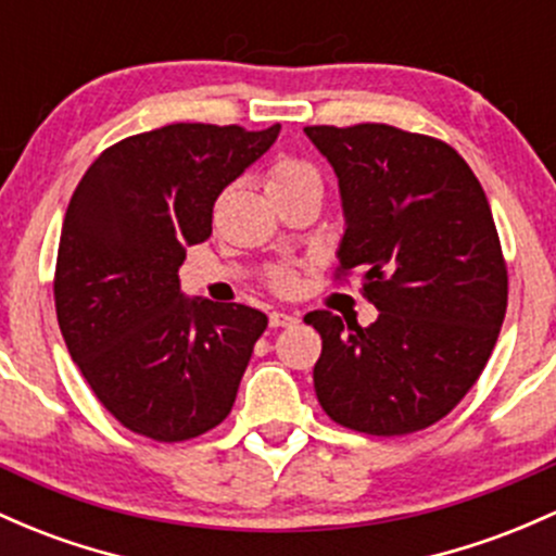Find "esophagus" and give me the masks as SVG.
Returning <instances> with one entry per match:
<instances>
[{
	"label": "esophagus",
	"mask_w": 556,
	"mask_h": 556,
	"mask_svg": "<svg viewBox=\"0 0 556 556\" xmlns=\"http://www.w3.org/2000/svg\"><path fill=\"white\" fill-rule=\"evenodd\" d=\"M298 321L295 314H285V311H271L268 314V325L271 327H292Z\"/></svg>",
	"instance_id": "34e87169"
}]
</instances>
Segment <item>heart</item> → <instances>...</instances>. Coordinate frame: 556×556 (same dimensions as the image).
<instances>
[{"label": "heart", "instance_id": "1", "mask_svg": "<svg viewBox=\"0 0 556 556\" xmlns=\"http://www.w3.org/2000/svg\"><path fill=\"white\" fill-rule=\"evenodd\" d=\"M306 185H319L321 179L316 174V168L306 161H298V157H279L266 174V189L268 194H279V192H290V189L306 187ZM274 290H290L292 282H295V274L290 268H274L271 277H268Z\"/></svg>", "mask_w": 556, "mask_h": 556}]
</instances>
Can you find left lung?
<instances>
[{"mask_svg": "<svg viewBox=\"0 0 556 556\" xmlns=\"http://www.w3.org/2000/svg\"><path fill=\"white\" fill-rule=\"evenodd\" d=\"M332 163L345 235L338 279L362 271L375 325L311 311L316 399L367 435L435 425L483 375L506 314V261L478 176L451 144L388 124L306 126Z\"/></svg>", "mask_w": 556, "mask_h": 556, "instance_id": "left-lung-1", "label": "left lung"}]
</instances>
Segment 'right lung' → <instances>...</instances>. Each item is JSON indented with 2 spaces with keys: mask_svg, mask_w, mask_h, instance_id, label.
Returning a JSON list of instances; mask_svg holds the SVG:
<instances>
[{
  "mask_svg": "<svg viewBox=\"0 0 556 556\" xmlns=\"http://www.w3.org/2000/svg\"><path fill=\"white\" fill-rule=\"evenodd\" d=\"M282 126L170 124L91 163L73 192L54 266L71 358L126 430L179 443L227 419L266 314L187 301V245L211 237L213 203Z\"/></svg>",
  "mask_w": 556,
  "mask_h": 556,
  "instance_id": "1",
  "label": "right lung"
}]
</instances>
